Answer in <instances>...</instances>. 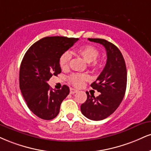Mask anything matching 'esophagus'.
I'll use <instances>...</instances> for the list:
<instances>
[{
  "label": "esophagus",
  "mask_w": 151,
  "mask_h": 151,
  "mask_svg": "<svg viewBox=\"0 0 151 151\" xmlns=\"http://www.w3.org/2000/svg\"><path fill=\"white\" fill-rule=\"evenodd\" d=\"M77 92H78V90L75 89V88H70V93L71 94H74V93H77Z\"/></svg>",
  "instance_id": "esophagus-1"
}]
</instances>
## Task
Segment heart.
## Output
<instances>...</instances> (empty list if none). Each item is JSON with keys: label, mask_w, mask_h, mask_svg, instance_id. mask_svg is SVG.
Segmentation results:
<instances>
[{"label": "heart", "mask_w": 151, "mask_h": 151, "mask_svg": "<svg viewBox=\"0 0 151 151\" xmlns=\"http://www.w3.org/2000/svg\"><path fill=\"white\" fill-rule=\"evenodd\" d=\"M77 52L79 55L84 60L86 63H89V66L94 70H97L100 67V62L97 58L99 56V50L96 47L91 45H84L77 49ZM72 58L71 53L69 51L63 52L59 58L60 66L63 70L69 68ZM88 79V75L85 74H73L70 77V81L72 84L77 87L82 86L84 81Z\"/></svg>", "instance_id": "obj_1"}]
</instances>
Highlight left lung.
Instances as JSON below:
<instances>
[{
  "mask_svg": "<svg viewBox=\"0 0 151 151\" xmlns=\"http://www.w3.org/2000/svg\"><path fill=\"white\" fill-rule=\"evenodd\" d=\"M102 44L106 49L107 62L97 79L91 84L101 94L97 97L89 95L81 105V111L91 120L99 121L112 115L124 99L127 88V68L120 50L113 43L102 39H88Z\"/></svg>",
  "mask_w": 151,
  "mask_h": 151,
  "instance_id": "1",
  "label": "left lung"
}]
</instances>
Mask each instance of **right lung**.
<instances>
[{
    "instance_id": "right-lung-1",
    "label": "right lung",
    "mask_w": 151,
    "mask_h": 151,
    "mask_svg": "<svg viewBox=\"0 0 151 151\" xmlns=\"http://www.w3.org/2000/svg\"><path fill=\"white\" fill-rule=\"evenodd\" d=\"M78 38L48 36L34 43L24 56L19 70V88L27 106L34 115L46 120L54 119L63 101L70 93L63 85L52 91L47 81L61 72L59 58Z\"/></svg>"
}]
</instances>
